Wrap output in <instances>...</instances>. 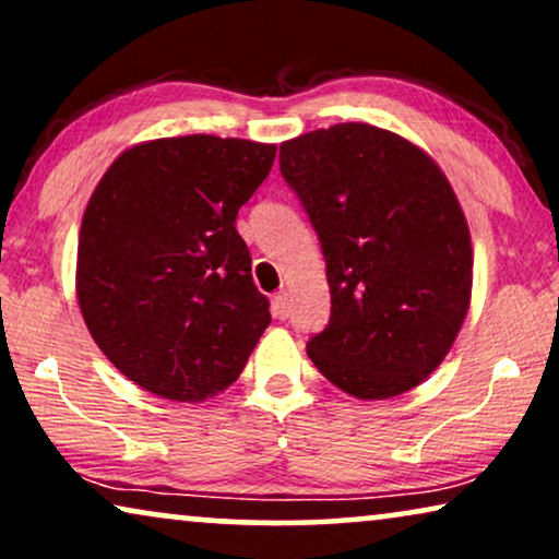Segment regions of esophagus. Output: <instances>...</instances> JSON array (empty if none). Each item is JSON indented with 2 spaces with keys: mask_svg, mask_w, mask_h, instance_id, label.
<instances>
[{
  "mask_svg": "<svg viewBox=\"0 0 559 559\" xmlns=\"http://www.w3.org/2000/svg\"><path fill=\"white\" fill-rule=\"evenodd\" d=\"M272 310L280 320L289 318V310H293V300H289V293H277L272 297Z\"/></svg>",
  "mask_w": 559,
  "mask_h": 559,
  "instance_id": "esophagus-1",
  "label": "esophagus"
}]
</instances>
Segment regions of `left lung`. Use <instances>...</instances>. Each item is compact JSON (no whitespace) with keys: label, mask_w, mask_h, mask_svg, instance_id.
Segmentation results:
<instances>
[{"label":"left lung","mask_w":559,"mask_h":559,"mask_svg":"<svg viewBox=\"0 0 559 559\" xmlns=\"http://www.w3.org/2000/svg\"><path fill=\"white\" fill-rule=\"evenodd\" d=\"M280 170L318 231L331 285L310 361L358 400L415 389L471 305V231L445 173L417 144L361 121L282 142Z\"/></svg>","instance_id":"8db88e82"}]
</instances>
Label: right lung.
Returning <instances> with one entry per match:
<instances>
[{
  "instance_id": "obj_1",
  "label": "right lung",
  "mask_w": 559,
  "mask_h": 559,
  "mask_svg": "<svg viewBox=\"0 0 559 559\" xmlns=\"http://www.w3.org/2000/svg\"><path fill=\"white\" fill-rule=\"evenodd\" d=\"M274 155V144L234 136H165L124 150L98 180L75 295L96 346L147 392H224L272 323L234 224Z\"/></svg>"
}]
</instances>
